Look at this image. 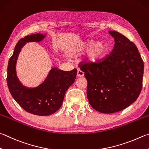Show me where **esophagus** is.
Returning <instances> with one entry per match:
<instances>
[{"label":"esophagus","mask_w":149,"mask_h":149,"mask_svg":"<svg viewBox=\"0 0 149 149\" xmlns=\"http://www.w3.org/2000/svg\"><path fill=\"white\" fill-rule=\"evenodd\" d=\"M77 75V77H83L84 75V72L83 71H81V70H78Z\"/></svg>","instance_id":"esophagus-1"}]
</instances>
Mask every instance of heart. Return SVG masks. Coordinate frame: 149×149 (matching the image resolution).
Here are the masks:
<instances>
[{
    "instance_id": "b5f03b06",
    "label": "heart",
    "mask_w": 149,
    "mask_h": 149,
    "mask_svg": "<svg viewBox=\"0 0 149 149\" xmlns=\"http://www.w3.org/2000/svg\"><path fill=\"white\" fill-rule=\"evenodd\" d=\"M93 44L91 42L85 43L82 47L80 49V51L85 50V49L88 48L91 46V44ZM108 50V47L107 44L104 42H98L94 44L91 49L89 50L87 54L88 60L93 63H96L102 59L106 55Z\"/></svg>"
}]
</instances>
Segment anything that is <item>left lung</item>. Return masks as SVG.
<instances>
[{
    "label": "left lung",
    "instance_id": "8db88e82",
    "mask_svg": "<svg viewBox=\"0 0 149 149\" xmlns=\"http://www.w3.org/2000/svg\"><path fill=\"white\" fill-rule=\"evenodd\" d=\"M115 44L109 55L96 63L78 64L87 80L89 104L98 111L113 113L128 107L138 98L143 86L144 63L134 43L109 31Z\"/></svg>",
    "mask_w": 149,
    "mask_h": 149
}]
</instances>
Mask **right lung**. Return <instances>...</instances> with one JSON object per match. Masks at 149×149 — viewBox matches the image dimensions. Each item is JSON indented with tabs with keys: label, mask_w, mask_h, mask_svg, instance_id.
Masks as SVG:
<instances>
[{
	"label": "right lung",
	"mask_w": 149,
	"mask_h": 149,
	"mask_svg": "<svg viewBox=\"0 0 149 149\" xmlns=\"http://www.w3.org/2000/svg\"><path fill=\"white\" fill-rule=\"evenodd\" d=\"M45 36L35 34L20 39L8 65L6 81L10 93L16 102L26 112L39 116L55 113L63 104L66 91L74 83L77 70L63 71L53 68L45 81L38 87L29 88L23 86L15 74V64L21 48L29 42H40Z\"/></svg>",
	"instance_id": "1"
}]
</instances>
